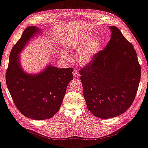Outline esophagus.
<instances>
[{
    "label": "esophagus",
    "instance_id": "34e87169",
    "mask_svg": "<svg viewBox=\"0 0 148 148\" xmlns=\"http://www.w3.org/2000/svg\"><path fill=\"white\" fill-rule=\"evenodd\" d=\"M73 74L74 77H79L80 76V74H79V72H78V71L76 70V69H74V70L73 71Z\"/></svg>",
    "mask_w": 148,
    "mask_h": 148
}]
</instances>
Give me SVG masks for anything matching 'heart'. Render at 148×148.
<instances>
[{
	"label": "heart",
	"mask_w": 148,
	"mask_h": 148,
	"mask_svg": "<svg viewBox=\"0 0 148 148\" xmlns=\"http://www.w3.org/2000/svg\"><path fill=\"white\" fill-rule=\"evenodd\" d=\"M101 47L100 40L97 38L88 36L83 39L73 38L67 44L66 48L71 51L79 50L83 47L79 55V61L82 65H86L91 62Z\"/></svg>",
	"instance_id": "b5f03b06"
}]
</instances>
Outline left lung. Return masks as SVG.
Segmentation results:
<instances>
[{
  "mask_svg": "<svg viewBox=\"0 0 148 148\" xmlns=\"http://www.w3.org/2000/svg\"><path fill=\"white\" fill-rule=\"evenodd\" d=\"M110 40L79 72L87 108L94 116L110 119L127 110L136 97L141 67L132 45L116 27Z\"/></svg>",
  "mask_w": 148,
  "mask_h": 148,
  "instance_id": "obj_1",
  "label": "left lung"
}]
</instances>
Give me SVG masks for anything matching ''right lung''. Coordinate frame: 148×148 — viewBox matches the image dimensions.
I'll return each mask as SVG.
<instances>
[{"label":"right lung","mask_w":148,"mask_h":148,"mask_svg":"<svg viewBox=\"0 0 148 148\" xmlns=\"http://www.w3.org/2000/svg\"><path fill=\"white\" fill-rule=\"evenodd\" d=\"M38 32L35 26L25 29L11 51L6 73V85L18 110L24 116L37 120L49 119L58 112L68 83L73 79L72 68L48 66L36 75L23 72L18 55Z\"/></svg>","instance_id":"obj_1"}]
</instances>
